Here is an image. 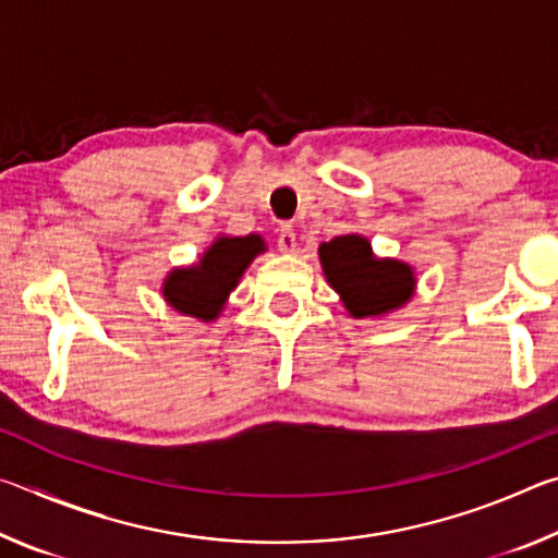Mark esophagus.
Here are the masks:
<instances>
[{"label":"esophagus","mask_w":558,"mask_h":558,"mask_svg":"<svg viewBox=\"0 0 558 558\" xmlns=\"http://www.w3.org/2000/svg\"><path fill=\"white\" fill-rule=\"evenodd\" d=\"M278 248L282 253H295L298 251V235H295V231H292V226H280Z\"/></svg>","instance_id":"obj_1"}]
</instances>
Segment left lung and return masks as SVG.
Segmentation results:
<instances>
[{"label":"left lung","instance_id":"8db88e82","mask_svg":"<svg viewBox=\"0 0 558 558\" xmlns=\"http://www.w3.org/2000/svg\"><path fill=\"white\" fill-rule=\"evenodd\" d=\"M319 263L347 313L356 319L381 317L403 307L413 295L415 276L409 263L376 258L372 243L359 233L337 235L319 245Z\"/></svg>","mask_w":558,"mask_h":558}]
</instances>
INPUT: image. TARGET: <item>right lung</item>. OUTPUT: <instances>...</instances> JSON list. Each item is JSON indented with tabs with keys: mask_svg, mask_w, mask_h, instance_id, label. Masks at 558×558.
I'll return each mask as SVG.
<instances>
[{
	"mask_svg": "<svg viewBox=\"0 0 558 558\" xmlns=\"http://www.w3.org/2000/svg\"><path fill=\"white\" fill-rule=\"evenodd\" d=\"M263 251H266V241L256 233L219 235L204 251L199 263L169 272L162 282V295L177 313L211 323L221 315L226 300L239 286L245 268Z\"/></svg>",
	"mask_w": 558,
	"mask_h": 558,
	"instance_id": "add662e5",
	"label": "right lung"
}]
</instances>
